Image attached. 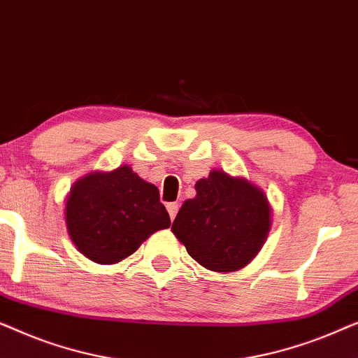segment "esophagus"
I'll list each match as a JSON object with an SVG mask.
<instances>
[{"mask_svg": "<svg viewBox=\"0 0 358 358\" xmlns=\"http://www.w3.org/2000/svg\"><path fill=\"white\" fill-rule=\"evenodd\" d=\"M168 212H169L171 220H174L176 215H178V212H179V203H176V202L168 203Z\"/></svg>", "mask_w": 358, "mask_h": 358, "instance_id": "obj_1", "label": "esophagus"}]
</instances>
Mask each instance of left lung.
I'll return each instance as SVG.
<instances>
[{
	"label": "left lung",
	"mask_w": 358,
	"mask_h": 358,
	"mask_svg": "<svg viewBox=\"0 0 358 358\" xmlns=\"http://www.w3.org/2000/svg\"><path fill=\"white\" fill-rule=\"evenodd\" d=\"M197 195L180 207L173 233L200 266L231 272L256 256L271 229V207L248 180L213 171L195 184Z\"/></svg>",
	"instance_id": "obj_1"
}]
</instances>
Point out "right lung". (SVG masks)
I'll list each match as a JSON object with an SVG mask.
<instances>
[{"mask_svg":"<svg viewBox=\"0 0 358 358\" xmlns=\"http://www.w3.org/2000/svg\"><path fill=\"white\" fill-rule=\"evenodd\" d=\"M68 233L87 259L115 264L134 254L150 234L171 224L153 184L129 166L78 180L66 202Z\"/></svg>","mask_w":358,"mask_h":358,"instance_id":"1","label":"right lung"}]
</instances>
